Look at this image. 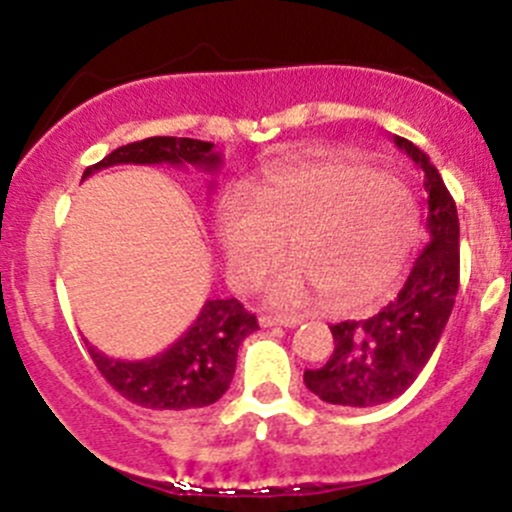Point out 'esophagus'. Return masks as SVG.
I'll list each match as a JSON object with an SVG mask.
<instances>
[{"mask_svg":"<svg viewBox=\"0 0 512 512\" xmlns=\"http://www.w3.org/2000/svg\"><path fill=\"white\" fill-rule=\"evenodd\" d=\"M297 317H275V314H262L260 327H297Z\"/></svg>","mask_w":512,"mask_h":512,"instance_id":"34e87169","label":"esophagus"}]
</instances>
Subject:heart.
<instances>
[{"label":"heart","mask_w":512,"mask_h":512,"mask_svg":"<svg viewBox=\"0 0 512 512\" xmlns=\"http://www.w3.org/2000/svg\"><path fill=\"white\" fill-rule=\"evenodd\" d=\"M227 277L247 287L287 242L294 262L265 294L292 307L314 289L332 309L374 302L394 285L418 242V208L399 178L344 156L275 165L252 198L232 190L213 220Z\"/></svg>","instance_id":"obj_1"}]
</instances>
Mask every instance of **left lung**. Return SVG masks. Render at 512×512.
Masks as SVG:
<instances>
[{"label":"left lung","instance_id":"left-lung-1","mask_svg":"<svg viewBox=\"0 0 512 512\" xmlns=\"http://www.w3.org/2000/svg\"><path fill=\"white\" fill-rule=\"evenodd\" d=\"M394 143L423 173L428 195V245L394 302L361 322L334 324V352L319 369L304 371V384L322 401L344 409H369L399 399L416 381L451 317L461 272L458 213L436 165L406 138Z\"/></svg>","mask_w":512,"mask_h":512}]
</instances>
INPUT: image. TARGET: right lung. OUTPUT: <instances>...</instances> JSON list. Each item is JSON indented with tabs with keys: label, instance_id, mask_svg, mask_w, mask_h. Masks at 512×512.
<instances>
[{
	"label": "right lung",
	"instance_id": "right-lung-1",
	"mask_svg": "<svg viewBox=\"0 0 512 512\" xmlns=\"http://www.w3.org/2000/svg\"><path fill=\"white\" fill-rule=\"evenodd\" d=\"M213 146L215 143L195 141V138H143V141L128 143L108 153L106 158L84 170V178H89L96 170L121 163H168L175 168L195 165L205 173H215L223 165V156L215 153ZM257 329L260 324L255 314L247 312L232 297L208 299L188 332L151 359H113L91 347L89 339L84 342L96 369L123 399L153 411H188L215 404L230 389L237 349L245 342V337H250Z\"/></svg>",
	"mask_w": 512,
	"mask_h": 512
}]
</instances>
